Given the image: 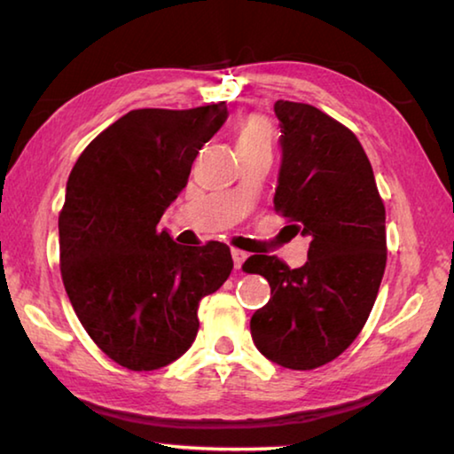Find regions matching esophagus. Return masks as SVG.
Wrapping results in <instances>:
<instances>
[{
	"label": "esophagus",
	"mask_w": 454,
	"mask_h": 454,
	"mask_svg": "<svg viewBox=\"0 0 454 454\" xmlns=\"http://www.w3.org/2000/svg\"><path fill=\"white\" fill-rule=\"evenodd\" d=\"M246 258H248V254H246V252L232 248V260H234V268H238V270H240L242 264L246 262Z\"/></svg>",
	"instance_id": "34e87169"
}]
</instances>
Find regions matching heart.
<instances>
[{"label":"heart","mask_w":454,"mask_h":454,"mask_svg":"<svg viewBox=\"0 0 454 454\" xmlns=\"http://www.w3.org/2000/svg\"><path fill=\"white\" fill-rule=\"evenodd\" d=\"M272 144V128L264 118L250 116L238 129L236 148H260Z\"/></svg>","instance_id":"obj_1"}]
</instances>
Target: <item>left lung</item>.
<instances>
[{
  "mask_svg": "<svg viewBox=\"0 0 454 454\" xmlns=\"http://www.w3.org/2000/svg\"><path fill=\"white\" fill-rule=\"evenodd\" d=\"M274 114L282 134L274 208L310 246L294 270L276 256L246 260V272L270 284L250 333L268 360L310 371L342 355L372 310L387 266V216L372 166L348 128L286 99Z\"/></svg>",
  "mask_w": 454,
  "mask_h": 454,
  "instance_id": "left-lung-1",
  "label": "left lung"
}]
</instances>
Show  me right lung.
Wrapping results in <instances>:
<instances>
[{
    "label": "right lung",
    "mask_w": 454,
    "mask_h": 454,
    "mask_svg": "<svg viewBox=\"0 0 454 454\" xmlns=\"http://www.w3.org/2000/svg\"><path fill=\"white\" fill-rule=\"evenodd\" d=\"M226 118L224 102L132 110L83 150L67 178L61 278L91 340L129 371L180 358L198 334L200 301L232 272L226 244L180 246L158 228Z\"/></svg>",
    "instance_id": "add662e5"
}]
</instances>
